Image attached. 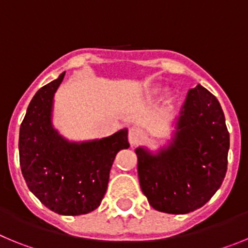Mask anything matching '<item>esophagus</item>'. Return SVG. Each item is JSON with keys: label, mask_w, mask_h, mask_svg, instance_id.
I'll return each instance as SVG.
<instances>
[{"label": "esophagus", "mask_w": 248, "mask_h": 248, "mask_svg": "<svg viewBox=\"0 0 248 248\" xmlns=\"http://www.w3.org/2000/svg\"><path fill=\"white\" fill-rule=\"evenodd\" d=\"M128 138H129V141H130L131 145H138V144L143 143L144 140H145L146 134L143 129L137 128V126H133V128L129 129Z\"/></svg>", "instance_id": "34e87169"}]
</instances>
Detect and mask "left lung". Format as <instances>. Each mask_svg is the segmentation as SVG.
Wrapping results in <instances>:
<instances>
[{"label":"left lung","mask_w":248,"mask_h":248,"mask_svg":"<svg viewBox=\"0 0 248 248\" xmlns=\"http://www.w3.org/2000/svg\"><path fill=\"white\" fill-rule=\"evenodd\" d=\"M229 148L220 103L196 85L187 93L171 146L159 155L135 150L141 191L157 211L181 215L200 209L225 179Z\"/></svg>","instance_id":"left-lung-1"}]
</instances>
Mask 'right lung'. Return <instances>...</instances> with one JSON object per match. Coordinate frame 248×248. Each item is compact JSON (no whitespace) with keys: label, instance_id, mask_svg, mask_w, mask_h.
<instances>
[{"label":"right lung","instance_id":"obj_1","mask_svg":"<svg viewBox=\"0 0 248 248\" xmlns=\"http://www.w3.org/2000/svg\"><path fill=\"white\" fill-rule=\"evenodd\" d=\"M64 74L36 93L19 129V165L28 189L61 215H83L100 205L115 155L128 149L126 130L91 143H68L50 125L54 93Z\"/></svg>","mask_w":248,"mask_h":248}]
</instances>
